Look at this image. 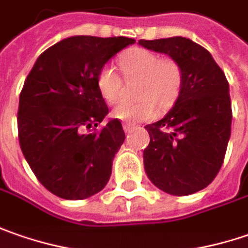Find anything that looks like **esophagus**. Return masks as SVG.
Returning a JSON list of instances; mask_svg holds the SVG:
<instances>
[{
	"instance_id": "obj_1",
	"label": "esophagus",
	"mask_w": 248,
	"mask_h": 248,
	"mask_svg": "<svg viewBox=\"0 0 248 248\" xmlns=\"http://www.w3.org/2000/svg\"><path fill=\"white\" fill-rule=\"evenodd\" d=\"M135 129V124H124V130L126 133H130L132 130Z\"/></svg>"
}]
</instances>
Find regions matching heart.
Returning <instances> with one entry per match:
<instances>
[{"label":"heart","instance_id":"obj_1","mask_svg":"<svg viewBox=\"0 0 248 248\" xmlns=\"http://www.w3.org/2000/svg\"><path fill=\"white\" fill-rule=\"evenodd\" d=\"M121 66L127 76L141 78L139 84V101H122L113 108V118L137 124L150 121L159 109H168L179 97L183 83V72L172 58H162L159 54L145 48H133L124 52ZM97 86L107 103H116L122 94V79L111 65H105L98 72Z\"/></svg>","mask_w":248,"mask_h":248}]
</instances>
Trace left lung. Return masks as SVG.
Returning a JSON list of instances; mask_svg holds the SVG:
<instances>
[{"instance_id": "obj_1", "label": "left lung", "mask_w": 248, "mask_h": 248, "mask_svg": "<svg viewBox=\"0 0 248 248\" xmlns=\"http://www.w3.org/2000/svg\"><path fill=\"white\" fill-rule=\"evenodd\" d=\"M147 49L180 65L183 83L170 111L147 124L144 169L151 183L172 196L205 188L222 167L232 126L229 83L204 47L190 38L140 40Z\"/></svg>"}]
</instances>
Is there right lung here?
<instances>
[{
	"instance_id": "add662e5",
	"label": "right lung",
	"mask_w": 248,
	"mask_h": 248,
	"mask_svg": "<svg viewBox=\"0 0 248 248\" xmlns=\"http://www.w3.org/2000/svg\"><path fill=\"white\" fill-rule=\"evenodd\" d=\"M132 44L127 37L63 38L38 57L25 80L17 111L20 148L38 182L61 199H89L111 178L124 132L118 119L90 130L108 115L97 76Z\"/></svg>"
}]
</instances>
